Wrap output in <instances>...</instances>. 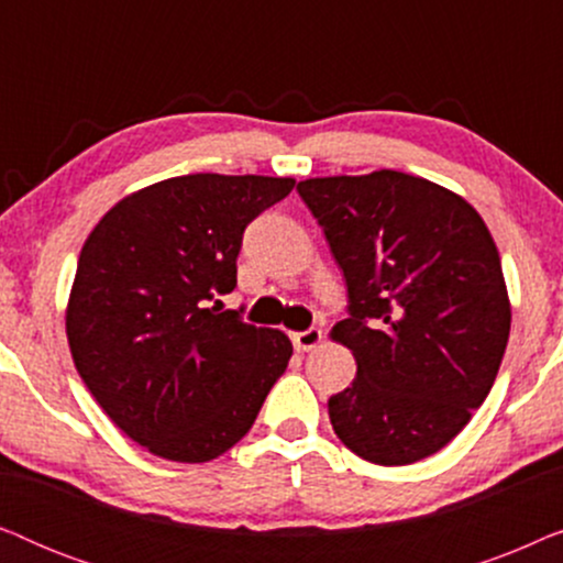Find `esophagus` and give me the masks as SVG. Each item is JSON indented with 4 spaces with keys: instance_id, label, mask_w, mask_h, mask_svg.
I'll list each match as a JSON object with an SVG mask.
<instances>
[{
    "instance_id": "esophagus-1",
    "label": "esophagus",
    "mask_w": 563,
    "mask_h": 563,
    "mask_svg": "<svg viewBox=\"0 0 563 563\" xmlns=\"http://www.w3.org/2000/svg\"><path fill=\"white\" fill-rule=\"evenodd\" d=\"M291 343H295L297 351H312L322 343V330L320 328H310L302 330V333H291Z\"/></svg>"
}]
</instances>
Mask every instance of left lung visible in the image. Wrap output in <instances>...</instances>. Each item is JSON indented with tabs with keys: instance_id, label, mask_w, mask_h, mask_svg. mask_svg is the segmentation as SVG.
I'll use <instances>...</instances> for the list:
<instances>
[{
	"instance_id": "left-lung-1",
	"label": "left lung",
	"mask_w": 563,
	"mask_h": 563,
	"mask_svg": "<svg viewBox=\"0 0 563 563\" xmlns=\"http://www.w3.org/2000/svg\"><path fill=\"white\" fill-rule=\"evenodd\" d=\"M349 287L333 341L356 379L328 399L356 456L405 466L441 451L487 399L510 335L497 245L466 199L402 172L297 184Z\"/></svg>"
}]
</instances>
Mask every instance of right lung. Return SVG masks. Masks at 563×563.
I'll list each match as a JSON object with an SVG mask.
<instances>
[{"label": "right lung", "mask_w": 563, "mask_h": 563, "mask_svg": "<svg viewBox=\"0 0 563 563\" xmlns=\"http://www.w3.org/2000/svg\"><path fill=\"white\" fill-rule=\"evenodd\" d=\"M295 179L189 174L112 207L84 243L68 297L76 372L110 420L153 456L205 464L249 433L289 364L282 330L243 322L249 222Z\"/></svg>", "instance_id": "add662e5"}]
</instances>
